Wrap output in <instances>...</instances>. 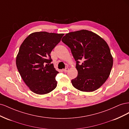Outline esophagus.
<instances>
[{"instance_id":"1","label":"esophagus","mask_w":129,"mask_h":129,"mask_svg":"<svg viewBox=\"0 0 129 129\" xmlns=\"http://www.w3.org/2000/svg\"><path fill=\"white\" fill-rule=\"evenodd\" d=\"M68 71H69V68H65L63 70V71L64 72H65V73L68 72Z\"/></svg>"}]
</instances>
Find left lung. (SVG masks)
<instances>
[{
    "instance_id": "obj_1",
    "label": "left lung",
    "mask_w": 129,
    "mask_h": 129,
    "mask_svg": "<svg viewBox=\"0 0 129 129\" xmlns=\"http://www.w3.org/2000/svg\"><path fill=\"white\" fill-rule=\"evenodd\" d=\"M62 41L71 50L76 62L77 76L72 80L74 87L92 92L107 81L111 71L113 58L105 41L96 33L80 30L66 34Z\"/></svg>"
}]
</instances>
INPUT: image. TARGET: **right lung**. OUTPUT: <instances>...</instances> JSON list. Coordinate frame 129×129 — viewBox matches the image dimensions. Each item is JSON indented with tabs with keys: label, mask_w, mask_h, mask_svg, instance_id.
<instances>
[{
	"label": "right lung",
	"mask_w": 129,
	"mask_h": 129,
	"mask_svg": "<svg viewBox=\"0 0 129 129\" xmlns=\"http://www.w3.org/2000/svg\"><path fill=\"white\" fill-rule=\"evenodd\" d=\"M64 34L38 32L29 34L21 45L16 57L18 72L33 92L44 95L56 87L58 73L50 54Z\"/></svg>",
	"instance_id": "right-lung-1"
}]
</instances>
